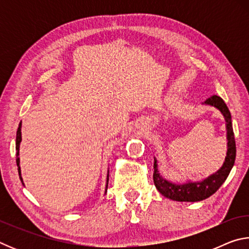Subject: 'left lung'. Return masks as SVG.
<instances>
[{
	"instance_id": "obj_1",
	"label": "left lung",
	"mask_w": 249,
	"mask_h": 249,
	"mask_svg": "<svg viewBox=\"0 0 249 249\" xmlns=\"http://www.w3.org/2000/svg\"><path fill=\"white\" fill-rule=\"evenodd\" d=\"M205 105H210L217 108L222 113L225 120L226 126V140H227V151L225 160L220 169L216 172L206 177L201 181L187 180L183 183H175L167 180L160 175L158 170L157 159L154 158V183L157 190L163 196L168 199L179 202H199L208 199L209 196L214 195L221 185L225 182L227 177L233 168L236 157V145L233 126H231V116L229 107H226L224 101L220 96L213 95L204 101Z\"/></svg>"
}]
</instances>
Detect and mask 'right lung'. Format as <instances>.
I'll use <instances>...</instances> for the list:
<instances>
[{
	"label": "right lung",
	"mask_w": 249,
	"mask_h": 249,
	"mask_svg": "<svg viewBox=\"0 0 249 249\" xmlns=\"http://www.w3.org/2000/svg\"><path fill=\"white\" fill-rule=\"evenodd\" d=\"M20 142H22V122H20L18 125V133H16V165H18V175H19V179L22 181V183L24 185V181L22 178V172H20V166H19V146H20ZM107 185H108V172L107 176V185H105V193H107Z\"/></svg>",
	"instance_id": "add662e5"
}]
</instances>
